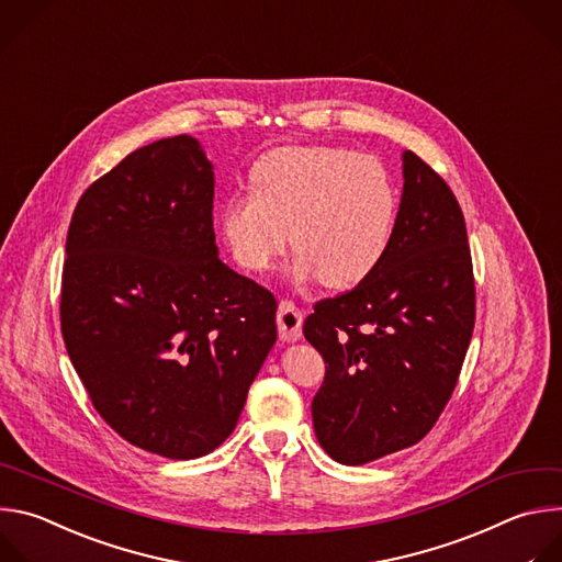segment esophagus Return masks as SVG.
<instances>
[{"label":"esophagus","instance_id":"obj_1","mask_svg":"<svg viewBox=\"0 0 562 562\" xmlns=\"http://www.w3.org/2000/svg\"><path fill=\"white\" fill-rule=\"evenodd\" d=\"M277 325H279V336L283 341H299L301 339V325H303V314L292 301H281L279 312H277Z\"/></svg>","mask_w":562,"mask_h":562}]
</instances>
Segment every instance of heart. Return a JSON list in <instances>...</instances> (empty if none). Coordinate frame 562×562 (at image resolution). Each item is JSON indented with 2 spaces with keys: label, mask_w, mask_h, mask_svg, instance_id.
<instances>
[{
  "label": "heart",
  "mask_w": 562,
  "mask_h": 562,
  "mask_svg": "<svg viewBox=\"0 0 562 562\" xmlns=\"http://www.w3.org/2000/svg\"><path fill=\"white\" fill-rule=\"evenodd\" d=\"M398 196L385 166L336 146H283L252 168V190L221 207L218 228L237 263L266 272L296 250L292 272L344 290L385 257Z\"/></svg>",
  "instance_id": "heart-1"
}]
</instances>
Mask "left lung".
Instances as JSON below:
<instances>
[{
    "label": "left lung",
    "instance_id": "left-lung-1",
    "mask_svg": "<svg viewBox=\"0 0 562 562\" xmlns=\"http://www.w3.org/2000/svg\"><path fill=\"white\" fill-rule=\"evenodd\" d=\"M463 210L438 172L403 153V194L381 263L303 323L325 361L312 401L323 450L363 465L416 445L450 401L474 331Z\"/></svg>",
    "mask_w": 562,
    "mask_h": 562
}]
</instances>
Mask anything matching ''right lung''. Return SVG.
<instances>
[{
    "label": "right lung",
    "mask_w": 562,
    "mask_h": 562,
    "mask_svg": "<svg viewBox=\"0 0 562 562\" xmlns=\"http://www.w3.org/2000/svg\"><path fill=\"white\" fill-rule=\"evenodd\" d=\"M212 199L201 144L159 139L81 194L66 237L68 357L99 416L172 461L233 434L277 341L272 292L218 259Z\"/></svg>",
    "instance_id": "1"
}]
</instances>
